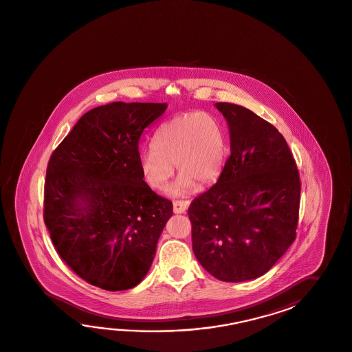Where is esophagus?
I'll return each mask as SVG.
<instances>
[{
  "mask_svg": "<svg viewBox=\"0 0 352 352\" xmlns=\"http://www.w3.org/2000/svg\"><path fill=\"white\" fill-rule=\"evenodd\" d=\"M188 206H189L188 201H173V210H174V213L180 214L187 210Z\"/></svg>",
  "mask_w": 352,
  "mask_h": 352,
  "instance_id": "obj_1",
  "label": "esophagus"
}]
</instances>
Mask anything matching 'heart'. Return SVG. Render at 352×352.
<instances>
[{
    "instance_id": "heart-1",
    "label": "heart",
    "mask_w": 352,
    "mask_h": 352,
    "mask_svg": "<svg viewBox=\"0 0 352 352\" xmlns=\"http://www.w3.org/2000/svg\"><path fill=\"white\" fill-rule=\"evenodd\" d=\"M227 159V139L221 122L214 116L193 111L177 115L159 126L151 140V151L142 153L139 163L146 184L163 190L174 174L175 195L193 193L198 186L215 183Z\"/></svg>"
}]
</instances>
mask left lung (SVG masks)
I'll return each mask as SVG.
<instances>
[{
    "instance_id": "8db88e82",
    "label": "left lung",
    "mask_w": 352,
    "mask_h": 352,
    "mask_svg": "<svg viewBox=\"0 0 352 352\" xmlns=\"http://www.w3.org/2000/svg\"><path fill=\"white\" fill-rule=\"evenodd\" d=\"M230 125V155L214 186L188 208L192 247L224 282L265 274L296 239L301 180L287 142L251 110L217 102Z\"/></svg>"
}]
</instances>
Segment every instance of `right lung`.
<instances>
[{
    "label": "right lung",
    "mask_w": 352,
    "mask_h": 352,
    "mask_svg": "<svg viewBox=\"0 0 352 352\" xmlns=\"http://www.w3.org/2000/svg\"><path fill=\"white\" fill-rule=\"evenodd\" d=\"M165 109L122 101L91 109L51 154L43 222L58 257L96 287H135L172 217V201L151 190L139 163L140 135Z\"/></svg>",
    "instance_id": "obj_1"
}]
</instances>
